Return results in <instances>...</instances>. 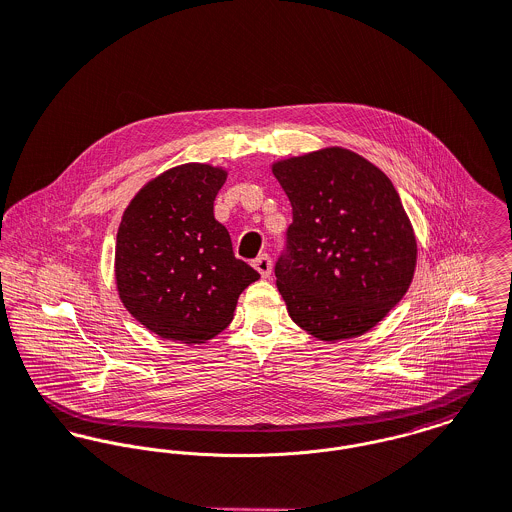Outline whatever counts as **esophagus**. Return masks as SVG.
<instances>
[{
    "mask_svg": "<svg viewBox=\"0 0 512 512\" xmlns=\"http://www.w3.org/2000/svg\"><path fill=\"white\" fill-rule=\"evenodd\" d=\"M253 267L259 271V275L263 279H269L271 277V269H273V261L271 257L265 253V255H259L255 261H253Z\"/></svg>",
    "mask_w": 512,
    "mask_h": 512,
    "instance_id": "1",
    "label": "esophagus"
}]
</instances>
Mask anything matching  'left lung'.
Wrapping results in <instances>:
<instances>
[{
	"mask_svg": "<svg viewBox=\"0 0 512 512\" xmlns=\"http://www.w3.org/2000/svg\"><path fill=\"white\" fill-rule=\"evenodd\" d=\"M273 172L292 206L275 263L290 318L318 340L365 334L397 306L416 265L393 182L340 147L277 163Z\"/></svg>",
	"mask_w": 512,
	"mask_h": 512,
	"instance_id": "left-lung-1",
	"label": "left lung"
}]
</instances>
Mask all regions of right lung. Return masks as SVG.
Segmentation results:
<instances>
[{
  "label": "right lung",
  "instance_id": "right-lung-1",
  "mask_svg": "<svg viewBox=\"0 0 512 512\" xmlns=\"http://www.w3.org/2000/svg\"><path fill=\"white\" fill-rule=\"evenodd\" d=\"M226 172L182 165L151 180L117 229L115 281L125 308L147 330L202 343L228 328L239 294L259 273L233 255L214 218Z\"/></svg>",
  "mask_w": 512,
  "mask_h": 512
}]
</instances>
